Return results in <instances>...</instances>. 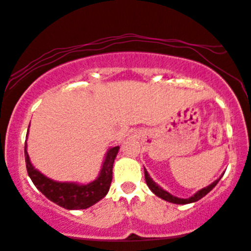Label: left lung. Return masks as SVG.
Listing matches in <instances>:
<instances>
[{
  "label": "left lung",
  "instance_id": "obj_1",
  "mask_svg": "<svg viewBox=\"0 0 251 251\" xmlns=\"http://www.w3.org/2000/svg\"><path fill=\"white\" fill-rule=\"evenodd\" d=\"M144 175H145V181H147V184L149 186V188L151 189V192L153 193V194H156L157 197L161 198V199H163V200H166V201H169V202H173V203H180V205H186V203L195 202V201H198V200H200L201 198L205 197L207 193H210L212 189L216 187V184L219 182L220 178H222V176H220V177L217 178V180L214 181L213 183H211L210 186H207V187H205V188L198 191L194 195H192L191 198H188V199H181V198L174 197V195H172L170 193L164 191L163 188H161V187H159L158 184H157L155 181H153L152 178L150 177V175H149V173L147 172V169H145V168H144Z\"/></svg>",
  "mask_w": 251,
  "mask_h": 251
}]
</instances>
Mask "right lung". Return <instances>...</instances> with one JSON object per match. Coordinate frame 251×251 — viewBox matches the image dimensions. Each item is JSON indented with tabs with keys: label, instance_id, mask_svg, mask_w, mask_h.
Instances as JSON below:
<instances>
[{
	"label": "right lung",
	"instance_id": "right-lung-1",
	"mask_svg": "<svg viewBox=\"0 0 251 251\" xmlns=\"http://www.w3.org/2000/svg\"><path fill=\"white\" fill-rule=\"evenodd\" d=\"M118 151L119 147L111 148L107 151L100 175L93 182L87 184L58 182L46 177L32 166L27 152V144H25V159H26L27 173L32 182L49 200L67 210H84L100 201L108 193L112 183L113 163L118 155Z\"/></svg>",
	"mask_w": 251,
	"mask_h": 251
}]
</instances>
